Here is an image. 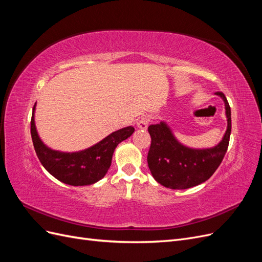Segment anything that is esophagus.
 <instances>
[{
	"label": "esophagus",
	"instance_id": "esophagus-1",
	"mask_svg": "<svg viewBox=\"0 0 262 262\" xmlns=\"http://www.w3.org/2000/svg\"><path fill=\"white\" fill-rule=\"evenodd\" d=\"M148 122L149 120L147 118H141L138 122V128L141 130H146L148 126Z\"/></svg>",
	"mask_w": 262,
	"mask_h": 262
}]
</instances>
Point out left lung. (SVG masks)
<instances>
[{"mask_svg":"<svg viewBox=\"0 0 262 262\" xmlns=\"http://www.w3.org/2000/svg\"><path fill=\"white\" fill-rule=\"evenodd\" d=\"M224 101L227 128L215 146L192 148L186 146L173 136L165 121L150 124L148 132L152 143L147 154L148 168L154 179L166 188L188 189L207 181L223 161L232 129L231 107L225 95L215 93Z\"/></svg>","mask_w":262,"mask_h":262,"instance_id":"1","label":"left lung"}]
</instances>
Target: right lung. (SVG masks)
Here are the masks:
<instances>
[{
	"label": "right lung",
	"instance_id": "add662e5",
	"mask_svg": "<svg viewBox=\"0 0 262 262\" xmlns=\"http://www.w3.org/2000/svg\"><path fill=\"white\" fill-rule=\"evenodd\" d=\"M36 104L33 109L30 133L39 161L49 173L70 186H90L104 178L113 154L119 143L132 136V125L110 133L93 146L78 152H61L47 146L37 132L35 123Z\"/></svg>",
	"mask_w": 262,
	"mask_h": 262
}]
</instances>
